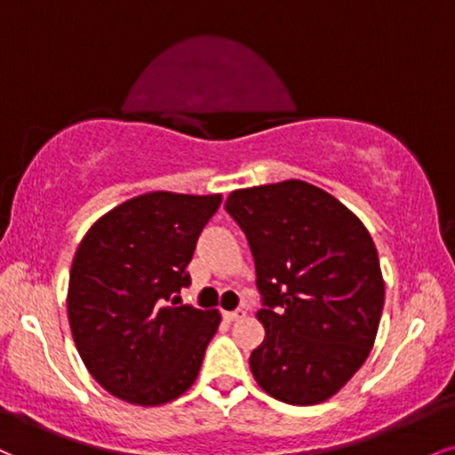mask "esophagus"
<instances>
[{
  "instance_id": "obj_1",
  "label": "esophagus",
  "mask_w": 455,
  "mask_h": 455,
  "mask_svg": "<svg viewBox=\"0 0 455 455\" xmlns=\"http://www.w3.org/2000/svg\"><path fill=\"white\" fill-rule=\"evenodd\" d=\"M224 320H228V322H237V320H242V317H245V311L243 309H235V311H224Z\"/></svg>"
}]
</instances>
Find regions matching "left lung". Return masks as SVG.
<instances>
[{
    "label": "left lung",
    "mask_w": 455,
    "mask_h": 455,
    "mask_svg": "<svg viewBox=\"0 0 455 455\" xmlns=\"http://www.w3.org/2000/svg\"><path fill=\"white\" fill-rule=\"evenodd\" d=\"M227 212L248 237L265 339L254 379L288 404L335 396L369 358L386 283L360 218L303 180L233 190Z\"/></svg>",
    "instance_id": "8db88e82"
}]
</instances>
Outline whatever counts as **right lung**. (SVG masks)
<instances>
[{"mask_svg":"<svg viewBox=\"0 0 455 455\" xmlns=\"http://www.w3.org/2000/svg\"><path fill=\"white\" fill-rule=\"evenodd\" d=\"M222 195L167 190L124 201L84 235L69 271L71 337L89 373L112 396L156 407L199 375L218 309L178 305L201 231Z\"/></svg>","mask_w":455,"mask_h":455,"instance_id":"add662e5","label":"right lung"}]
</instances>
